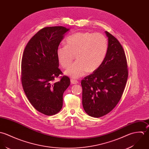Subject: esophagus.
Returning a JSON list of instances; mask_svg holds the SVG:
<instances>
[{"mask_svg":"<svg viewBox=\"0 0 149 149\" xmlns=\"http://www.w3.org/2000/svg\"><path fill=\"white\" fill-rule=\"evenodd\" d=\"M71 84H77L78 83V81L75 80V79H71Z\"/></svg>","mask_w":149,"mask_h":149,"instance_id":"esophagus-1","label":"esophagus"}]
</instances>
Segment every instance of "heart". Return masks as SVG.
<instances>
[{
  "instance_id": "1",
  "label": "heart",
  "mask_w": 149,
  "mask_h": 149,
  "mask_svg": "<svg viewBox=\"0 0 149 149\" xmlns=\"http://www.w3.org/2000/svg\"><path fill=\"white\" fill-rule=\"evenodd\" d=\"M67 45H60L56 54L61 65L67 68L76 55V60L65 71V74L79 78L88 72L97 70L102 63L108 49L107 37L100 33L77 32L70 36Z\"/></svg>"
}]
</instances>
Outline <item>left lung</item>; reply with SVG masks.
<instances>
[{
	"label": "left lung",
	"instance_id": "obj_1",
	"mask_svg": "<svg viewBox=\"0 0 149 149\" xmlns=\"http://www.w3.org/2000/svg\"><path fill=\"white\" fill-rule=\"evenodd\" d=\"M108 49L100 67L81 81L82 105L90 116L100 118L118 104L127 83L128 71L124 51L116 38L105 31Z\"/></svg>",
	"mask_w": 149,
	"mask_h": 149
}]
</instances>
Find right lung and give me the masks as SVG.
Instances as JSON below:
<instances>
[{
  "label": "right lung",
  "instance_id": "right-lung-1",
  "mask_svg": "<svg viewBox=\"0 0 149 149\" xmlns=\"http://www.w3.org/2000/svg\"><path fill=\"white\" fill-rule=\"evenodd\" d=\"M63 26L46 27L28 42L21 62V82L32 106L47 116L56 114L63 106V95L70 85V78L59 68L56 51L64 34ZM59 76L60 81L54 82Z\"/></svg>",
  "mask_w": 149,
  "mask_h": 149
}]
</instances>
